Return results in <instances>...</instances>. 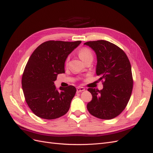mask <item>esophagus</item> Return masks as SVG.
<instances>
[{
	"label": "esophagus",
	"instance_id": "esophagus-1",
	"mask_svg": "<svg viewBox=\"0 0 153 153\" xmlns=\"http://www.w3.org/2000/svg\"><path fill=\"white\" fill-rule=\"evenodd\" d=\"M85 90V88L83 87H76V91L77 92H80L83 91Z\"/></svg>",
	"mask_w": 153,
	"mask_h": 153
}]
</instances>
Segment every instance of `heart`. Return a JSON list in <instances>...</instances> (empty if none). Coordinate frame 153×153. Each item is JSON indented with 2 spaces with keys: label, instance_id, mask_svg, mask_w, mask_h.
<instances>
[{
  "label": "heart",
  "instance_id": "b5f03b06",
  "mask_svg": "<svg viewBox=\"0 0 153 153\" xmlns=\"http://www.w3.org/2000/svg\"><path fill=\"white\" fill-rule=\"evenodd\" d=\"M78 55L80 58L84 62H85L87 59L93 58V54H92V51L88 48H82L79 52H78ZM69 57H68L66 60V64H67L69 61Z\"/></svg>",
  "mask_w": 153,
  "mask_h": 153
}]
</instances>
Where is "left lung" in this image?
Listing matches in <instances>:
<instances>
[{
	"label": "left lung",
	"mask_w": 153,
	"mask_h": 153,
	"mask_svg": "<svg viewBox=\"0 0 153 153\" xmlns=\"http://www.w3.org/2000/svg\"><path fill=\"white\" fill-rule=\"evenodd\" d=\"M84 45L96 53V74L103 85L101 91L87 89L92 96L87 110L99 119L116 117L126 108L131 95L133 80L130 62L124 51L109 41H87Z\"/></svg>",
	"instance_id": "left-lung-1"
}]
</instances>
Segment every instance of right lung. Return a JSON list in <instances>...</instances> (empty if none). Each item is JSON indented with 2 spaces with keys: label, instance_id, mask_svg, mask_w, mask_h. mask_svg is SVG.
Segmentation results:
<instances>
[{
  "label": "right lung",
  "instance_id": "1",
  "mask_svg": "<svg viewBox=\"0 0 153 153\" xmlns=\"http://www.w3.org/2000/svg\"><path fill=\"white\" fill-rule=\"evenodd\" d=\"M81 42L48 41L30 55L23 73L22 85L27 105L38 117L54 119L68 112L76 88L69 85L58 91L54 81L58 74L65 73L68 55Z\"/></svg>",
  "mask_w": 153,
  "mask_h": 153
}]
</instances>
